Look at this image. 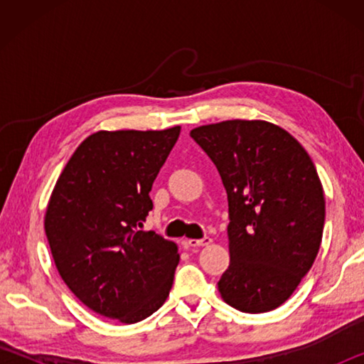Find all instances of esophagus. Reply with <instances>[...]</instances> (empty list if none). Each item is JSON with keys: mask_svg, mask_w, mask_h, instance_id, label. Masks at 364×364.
Segmentation results:
<instances>
[{"mask_svg": "<svg viewBox=\"0 0 364 364\" xmlns=\"http://www.w3.org/2000/svg\"><path fill=\"white\" fill-rule=\"evenodd\" d=\"M212 239L210 237H204V239H189L186 241L188 247H204V245H210Z\"/></svg>", "mask_w": 364, "mask_h": 364, "instance_id": "1", "label": "esophagus"}]
</instances>
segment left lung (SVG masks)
Returning a JSON list of instances; mask_svg holds the SVG:
<instances>
[{
    "instance_id": "8db88e82",
    "label": "left lung",
    "mask_w": 364,
    "mask_h": 364,
    "mask_svg": "<svg viewBox=\"0 0 364 364\" xmlns=\"http://www.w3.org/2000/svg\"><path fill=\"white\" fill-rule=\"evenodd\" d=\"M228 196L230 267L221 299L244 313L284 304L310 271L324 228V191L291 133L264 120H225L191 130Z\"/></svg>"
}]
</instances>
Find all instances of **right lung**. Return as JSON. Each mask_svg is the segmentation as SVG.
<instances>
[{
    "label": "right lung",
    "mask_w": 364,
    "mask_h": 364,
    "mask_svg": "<svg viewBox=\"0 0 364 364\" xmlns=\"http://www.w3.org/2000/svg\"><path fill=\"white\" fill-rule=\"evenodd\" d=\"M180 132H96L58 178L45 213L49 249L67 287L97 315L133 324L168 297L178 245L143 223Z\"/></svg>",
    "instance_id": "add662e5"
}]
</instances>
